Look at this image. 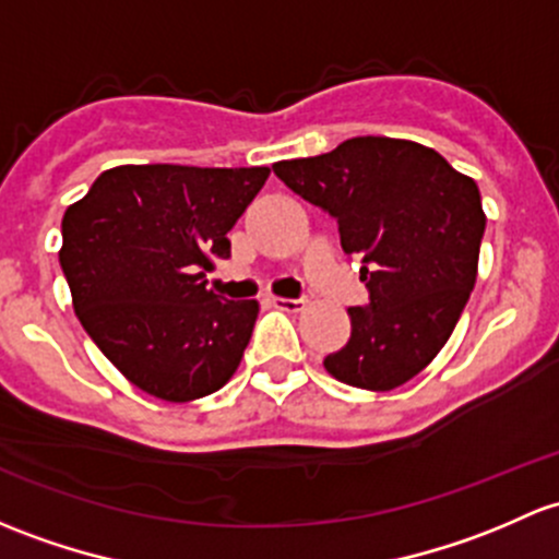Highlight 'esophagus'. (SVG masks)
<instances>
[{"instance_id": "1", "label": "esophagus", "mask_w": 559, "mask_h": 559, "mask_svg": "<svg viewBox=\"0 0 559 559\" xmlns=\"http://www.w3.org/2000/svg\"><path fill=\"white\" fill-rule=\"evenodd\" d=\"M270 305L286 313H299L305 308V299H289V297H270Z\"/></svg>"}]
</instances>
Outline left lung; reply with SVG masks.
Returning a JSON list of instances; mask_svg holds the SVG:
<instances>
[{"instance_id":"obj_1","label":"left lung","mask_w":559,"mask_h":559,"mask_svg":"<svg viewBox=\"0 0 559 559\" xmlns=\"http://www.w3.org/2000/svg\"><path fill=\"white\" fill-rule=\"evenodd\" d=\"M273 171L337 219L340 246L361 260L369 302L348 308L350 340L324 358L326 372L367 391L413 380L450 340L477 281V181L439 152L388 136L348 139Z\"/></svg>"}]
</instances>
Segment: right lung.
<instances>
[{
  "label": "right lung",
  "mask_w": 559,
  "mask_h": 559,
  "mask_svg": "<svg viewBox=\"0 0 559 559\" xmlns=\"http://www.w3.org/2000/svg\"><path fill=\"white\" fill-rule=\"evenodd\" d=\"M270 168L117 166L69 205L61 270L102 354L150 396L219 391L243 358L260 305L225 299L201 270L230 257L227 233Z\"/></svg>",
  "instance_id": "right-lung-1"
}]
</instances>
